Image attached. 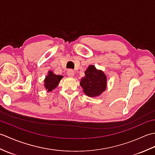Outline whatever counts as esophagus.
<instances>
[{
    "label": "esophagus",
    "instance_id": "1",
    "mask_svg": "<svg viewBox=\"0 0 155 155\" xmlns=\"http://www.w3.org/2000/svg\"><path fill=\"white\" fill-rule=\"evenodd\" d=\"M67 75L70 77H73L74 76V71L72 70H69L67 72Z\"/></svg>",
    "mask_w": 155,
    "mask_h": 155
}]
</instances>
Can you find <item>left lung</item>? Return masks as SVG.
<instances>
[{
  "label": "left lung",
  "instance_id": "left-lung-1",
  "mask_svg": "<svg viewBox=\"0 0 155 155\" xmlns=\"http://www.w3.org/2000/svg\"><path fill=\"white\" fill-rule=\"evenodd\" d=\"M84 74L80 82L84 93L90 97L100 96L107 88V78L104 72L91 64L85 71Z\"/></svg>",
  "mask_w": 155,
  "mask_h": 155
}]
</instances>
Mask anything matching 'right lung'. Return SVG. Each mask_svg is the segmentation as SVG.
Instances as JSON below:
<instances>
[{
    "instance_id": "1",
    "label": "right lung",
    "mask_w": 155,
    "mask_h": 155,
    "mask_svg": "<svg viewBox=\"0 0 155 155\" xmlns=\"http://www.w3.org/2000/svg\"><path fill=\"white\" fill-rule=\"evenodd\" d=\"M62 78H63V76L55 74L51 71H48L44 80V87L48 93L57 87Z\"/></svg>"
}]
</instances>
